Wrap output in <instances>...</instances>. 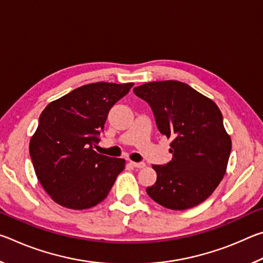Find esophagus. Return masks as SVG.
I'll list each match as a JSON object with an SVG mask.
<instances>
[{
  "label": "esophagus",
  "instance_id": "34e87169",
  "mask_svg": "<svg viewBox=\"0 0 263 263\" xmlns=\"http://www.w3.org/2000/svg\"><path fill=\"white\" fill-rule=\"evenodd\" d=\"M130 163H131L132 166L135 167V168H144V167L146 166V164H145L144 162H133V161H131Z\"/></svg>",
  "mask_w": 263,
  "mask_h": 263
}]
</instances>
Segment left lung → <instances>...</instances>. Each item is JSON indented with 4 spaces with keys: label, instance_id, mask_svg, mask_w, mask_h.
I'll return each mask as SVG.
<instances>
[{
    "label": "left lung",
    "instance_id": "left-lung-1",
    "mask_svg": "<svg viewBox=\"0 0 263 263\" xmlns=\"http://www.w3.org/2000/svg\"><path fill=\"white\" fill-rule=\"evenodd\" d=\"M133 91L152 108L159 131L172 139V161L153 164L157 182L146 193L171 210L198 205L220 183L232 148L219 108L173 80L141 84Z\"/></svg>",
    "mask_w": 263,
    "mask_h": 263
}]
</instances>
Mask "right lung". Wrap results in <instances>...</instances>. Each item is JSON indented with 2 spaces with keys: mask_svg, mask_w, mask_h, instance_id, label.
<instances>
[{
  "mask_svg": "<svg viewBox=\"0 0 263 263\" xmlns=\"http://www.w3.org/2000/svg\"><path fill=\"white\" fill-rule=\"evenodd\" d=\"M133 83L96 82L74 89L48 104L30 140L38 181L61 206L83 210L108 196L125 160L99 154L94 146L110 109Z\"/></svg>",
  "mask_w": 263,
  "mask_h": 263,
  "instance_id": "obj_1",
  "label": "right lung"
}]
</instances>
